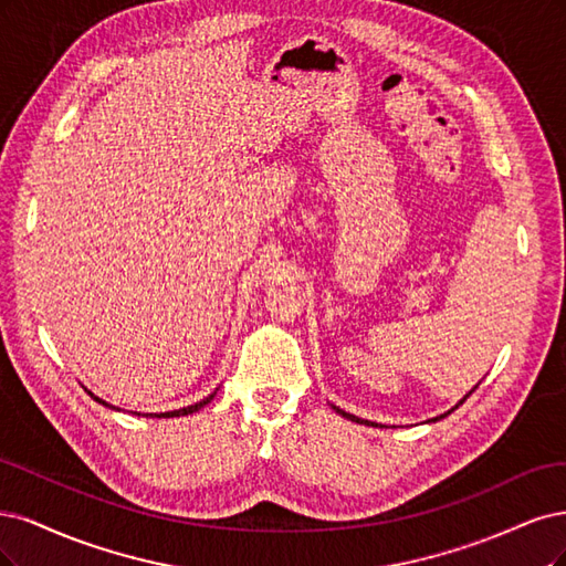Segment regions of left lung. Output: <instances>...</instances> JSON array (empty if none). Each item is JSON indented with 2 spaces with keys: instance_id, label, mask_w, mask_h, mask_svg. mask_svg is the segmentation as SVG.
<instances>
[{
  "instance_id": "left-lung-1",
  "label": "left lung",
  "mask_w": 566,
  "mask_h": 566,
  "mask_svg": "<svg viewBox=\"0 0 566 566\" xmlns=\"http://www.w3.org/2000/svg\"><path fill=\"white\" fill-rule=\"evenodd\" d=\"M475 388H478V386H475ZM475 388H472L470 392H475ZM470 392H468V395H465V397L461 399V402H459V405H463V402H465V399L470 397ZM459 405H455V407H451L449 411H444V413H440V416H434V418H430V421H432V423H434V421H442V418H447V416H449V413H451L453 409H459ZM332 409H334L336 413H340L343 418H348V421H355V423H367V426H369V421H364V418H357L355 413H348V411H343V409H338V407H334V405H332ZM371 426H374V423H371Z\"/></svg>"
}]
</instances>
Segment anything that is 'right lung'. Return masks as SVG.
I'll return each mask as SVG.
<instances>
[{
    "mask_svg": "<svg viewBox=\"0 0 566 566\" xmlns=\"http://www.w3.org/2000/svg\"><path fill=\"white\" fill-rule=\"evenodd\" d=\"M86 390V388H84ZM91 397H94L96 399V402L98 405H103V407H107V409H117V407H113V405H107L105 402V399H101V397H96L94 392H91V390H86ZM216 392H218V388L209 395V397H205V399H199V402H195V405H190V407H184V409H174V411H164V413H140V411H132V413H136V416H150V418H176V416H188V413H195V411H199V409H205L209 402H211V399L216 397ZM119 411V409H117Z\"/></svg>",
    "mask_w": 566,
    "mask_h": 566,
    "instance_id": "1",
    "label": "right lung"
}]
</instances>
